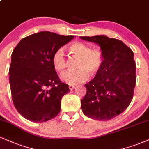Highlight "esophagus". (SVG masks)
I'll use <instances>...</instances> for the list:
<instances>
[{
  "label": "esophagus",
  "mask_w": 149,
  "mask_h": 149,
  "mask_svg": "<svg viewBox=\"0 0 149 149\" xmlns=\"http://www.w3.org/2000/svg\"><path fill=\"white\" fill-rule=\"evenodd\" d=\"M75 86L74 85H69V89H70V90H72V89H74Z\"/></svg>",
  "instance_id": "obj_1"
}]
</instances>
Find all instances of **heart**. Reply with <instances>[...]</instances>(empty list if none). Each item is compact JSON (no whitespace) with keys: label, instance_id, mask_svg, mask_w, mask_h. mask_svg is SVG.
<instances>
[{"label":"heart","instance_id":"heart-1","mask_svg":"<svg viewBox=\"0 0 149 149\" xmlns=\"http://www.w3.org/2000/svg\"><path fill=\"white\" fill-rule=\"evenodd\" d=\"M73 58L78 59L74 71L61 73L60 79L69 85H76L87 81L89 75L96 76L101 72L104 64V56L99 48H91L83 42H77L69 46ZM52 63L57 71H62L67 66V59L62 47L57 48L52 56Z\"/></svg>","mask_w":149,"mask_h":149}]
</instances>
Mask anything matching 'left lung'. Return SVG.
I'll return each mask as SVG.
<instances>
[{
  "instance_id": "left-lung-1",
  "label": "left lung",
  "mask_w": 149,
  "mask_h": 149,
  "mask_svg": "<svg viewBox=\"0 0 149 149\" xmlns=\"http://www.w3.org/2000/svg\"><path fill=\"white\" fill-rule=\"evenodd\" d=\"M101 46L103 67L85 84L87 93L81 100L83 114L98 121H108L122 113L131 102L136 84L133 52L121 40L105 35L80 37Z\"/></svg>"
}]
</instances>
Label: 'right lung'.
Masks as SVG:
<instances>
[{
	"label": "right lung",
	"instance_id": "1",
	"mask_svg": "<svg viewBox=\"0 0 149 149\" xmlns=\"http://www.w3.org/2000/svg\"><path fill=\"white\" fill-rule=\"evenodd\" d=\"M74 37L39 32L23 38L14 48L10 88L14 106L24 118L45 122L60 113L61 100L70 90L57 76L52 56Z\"/></svg>",
	"mask_w": 149,
	"mask_h": 149
}]
</instances>
